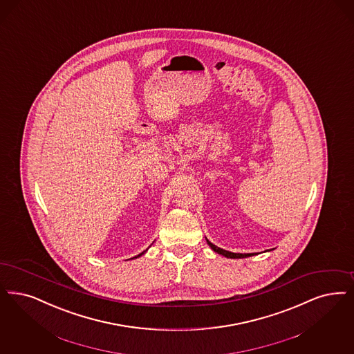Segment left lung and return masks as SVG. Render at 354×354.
Instances as JSON below:
<instances>
[{"instance_id": "obj_1", "label": "left lung", "mask_w": 354, "mask_h": 354, "mask_svg": "<svg viewBox=\"0 0 354 354\" xmlns=\"http://www.w3.org/2000/svg\"><path fill=\"white\" fill-rule=\"evenodd\" d=\"M205 240H207V239H205ZM207 243L211 246V249H212L213 252H216L217 254L224 255V257H227V258H246V257L254 255V253H245V254H242V253H232V252H227V250H224V249H221V248H217V246L213 245L212 242L209 240H207Z\"/></svg>"}]
</instances>
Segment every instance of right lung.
I'll use <instances>...</instances> for the list:
<instances>
[{
    "instance_id": "obj_1",
    "label": "right lung",
    "mask_w": 354,
    "mask_h": 354,
    "mask_svg": "<svg viewBox=\"0 0 354 354\" xmlns=\"http://www.w3.org/2000/svg\"><path fill=\"white\" fill-rule=\"evenodd\" d=\"M146 252H147V249H146V250H145V252H142L141 254H138V255H137V257H133V258H138V257H141V255L145 254V253H146Z\"/></svg>"
}]
</instances>
